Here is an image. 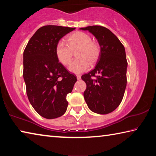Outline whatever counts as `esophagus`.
I'll use <instances>...</instances> for the list:
<instances>
[{
  "label": "esophagus",
  "instance_id": "obj_1",
  "mask_svg": "<svg viewBox=\"0 0 156 156\" xmlns=\"http://www.w3.org/2000/svg\"><path fill=\"white\" fill-rule=\"evenodd\" d=\"M76 77H77L78 80H80V79L81 78V76L79 75V74H77V75H76Z\"/></svg>",
  "mask_w": 156,
  "mask_h": 156
}]
</instances>
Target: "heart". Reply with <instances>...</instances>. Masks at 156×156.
Here are the masks:
<instances>
[{
  "instance_id": "heart-1",
  "label": "heart",
  "mask_w": 156,
  "mask_h": 156,
  "mask_svg": "<svg viewBox=\"0 0 156 156\" xmlns=\"http://www.w3.org/2000/svg\"><path fill=\"white\" fill-rule=\"evenodd\" d=\"M77 59L69 66V70L75 73H80L89 69L90 62L93 64L98 58L100 47L92 41L89 34L78 31L68 37L67 43L64 40H60L56 47L58 60L63 65L69 64L72 60L73 51H76Z\"/></svg>"
}]
</instances>
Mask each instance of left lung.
I'll return each mask as SVG.
<instances>
[{
  "mask_svg": "<svg viewBox=\"0 0 156 156\" xmlns=\"http://www.w3.org/2000/svg\"><path fill=\"white\" fill-rule=\"evenodd\" d=\"M80 30L91 32L100 46L96 67L81 77L87 84L84 100L93 112L107 114L119 106L125 91L127 61L125 47L115 34L102 26Z\"/></svg>",
  "mask_w": 156,
  "mask_h": 156,
  "instance_id": "8db88e82",
  "label": "left lung"
}]
</instances>
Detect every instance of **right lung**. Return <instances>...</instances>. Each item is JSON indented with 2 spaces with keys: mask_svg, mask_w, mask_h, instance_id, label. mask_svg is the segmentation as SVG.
Segmentation results:
<instances>
[{
  "mask_svg": "<svg viewBox=\"0 0 156 156\" xmlns=\"http://www.w3.org/2000/svg\"><path fill=\"white\" fill-rule=\"evenodd\" d=\"M75 28L46 25L39 28L23 53V78L31 105L47 119L60 117L68 106L76 76L58 62L56 47L61 38Z\"/></svg>",
  "mask_w": 156,
  "mask_h": 156,
  "instance_id": "add662e5",
  "label": "right lung"
}]
</instances>
